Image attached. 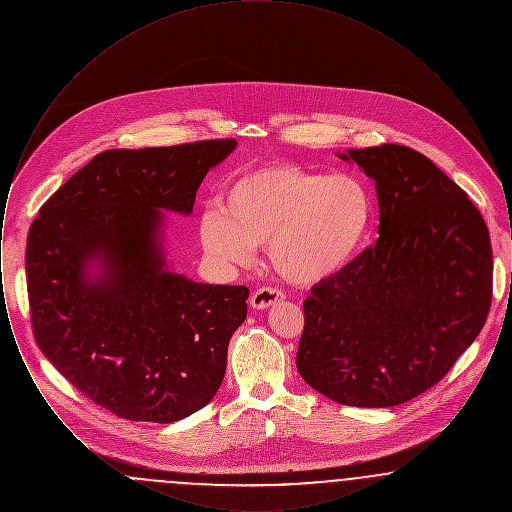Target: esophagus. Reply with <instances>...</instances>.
Wrapping results in <instances>:
<instances>
[{
	"label": "esophagus",
	"mask_w": 512,
	"mask_h": 512,
	"mask_svg": "<svg viewBox=\"0 0 512 512\" xmlns=\"http://www.w3.org/2000/svg\"><path fill=\"white\" fill-rule=\"evenodd\" d=\"M282 299H284V293L276 290V288H259V290L251 293L249 303H251L253 309H267V307L282 301Z\"/></svg>",
	"instance_id": "obj_1"
}]
</instances>
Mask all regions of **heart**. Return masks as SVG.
I'll return each instance as SVG.
<instances>
[{"label": "heart", "instance_id": "heart-1", "mask_svg": "<svg viewBox=\"0 0 512 512\" xmlns=\"http://www.w3.org/2000/svg\"><path fill=\"white\" fill-rule=\"evenodd\" d=\"M372 194L353 174L270 163L234 176L219 211L199 224V240L220 263L247 265L268 245L274 270L295 286L338 276L359 255L372 222Z\"/></svg>", "mask_w": 512, "mask_h": 512}]
</instances>
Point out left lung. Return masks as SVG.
<instances>
[{
    "label": "left lung",
    "instance_id": "1",
    "mask_svg": "<svg viewBox=\"0 0 512 512\" xmlns=\"http://www.w3.org/2000/svg\"><path fill=\"white\" fill-rule=\"evenodd\" d=\"M374 178L380 238L311 288L297 370L351 407H393L430 390L476 340L491 307L484 217L426 155L399 144L347 149Z\"/></svg>",
    "mask_w": 512,
    "mask_h": 512
}]
</instances>
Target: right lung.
Here are the masks:
<instances>
[{
  "mask_svg": "<svg viewBox=\"0 0 512 512\" xmlns=\"http://www.w3.org/2000/svg\"><path fill=\"white\" fill-rule=\"evenodd\" d=\"M236 140L107 149L30 224L26 288L38 347L76 390L126 420L176 422L205 407L247 315L245 286L165 270L163 213H192L205 174ZM104 261L96 283L83 276Z\"/></svg>",
  "mask_w": 512,
  "mask_h": 512,
  "instance_id": "add662e5",
  "label": "right lung"
}]
</instances>
